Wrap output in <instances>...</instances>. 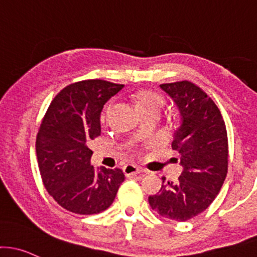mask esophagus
<instances>
[{
  "instance_id": "1",
  "label": "esophagus",
  "mask_w": 257,
  "mask_h": 257,
  "mask_svg": "<svg viewBox=\"0 0 257 257\" xmlns=\"http://www.w3.org/2000/svg\"><path fill=\"white\" fill-rule=\"evenodd\" d=\"M123 172L126 177H131V176H135V174L142 173V170L134 165H125L123 167Z\"/></svg>"
}]
</instances>
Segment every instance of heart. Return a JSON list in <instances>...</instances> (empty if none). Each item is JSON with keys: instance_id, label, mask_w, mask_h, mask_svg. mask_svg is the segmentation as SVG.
<instances>
[{"instance_id": "b5f03b06", "label": "heart", "mask_w": 257, "mask_h": 257, "mask_svg": "<svg viewBox=\"0 0 257 257\" xmlns=\"http://www.w3.org/2000/svg\"><path fill=\"white\" fill-rule=\"evenodd\" d=\"M163 105V98L160 96L159 94L154 91H149V90H144V91H140L139 94L137 95V106L138 108L140 109V112L144 111V109L149 108H157L161 109V107ZM112 108H113V105L109 103L108 106L106 107L105 113L102 115V120L106 122L108 120L109 114H111Z\"/></svg>"}]
</instances>
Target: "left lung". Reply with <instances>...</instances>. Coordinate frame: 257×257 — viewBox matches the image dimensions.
Instances as JSON below:
<instances>
[{
	"instance_id": "obj_1",
	"label": "left lung",
	"mask_w": 257,
	"mask_h": 257,
	"mask_svg": "<svg viewBox=\"0 0 257 257\" xmlns=\"http://www.w3.org/2000/svg\"><path fill=\"white\" fill-rule=\"evenodd\" d=\"M178 108L179 126L172 149L183 172L177 182L162 178L161 190L149 196L160 216L188 221L212 204L228 172L227 129L218 107L201 87L188 80L161 84Z\"/></svg>"
}]
</instances>
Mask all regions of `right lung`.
<instances>
[{
    "instance_id": "1",
    "label": "right lung",
    "mask_w": 257,
    "mask_h": 257,
    "mask_svg": "<svg viewBox=\"0 0 257 257\" xmlns=\"http://www.w3.org/2000/svg\"><path fill=\"white\" fill-rule=\"evenodd\" d=\"M123 84L100 79L66 86L52 100L36 137L39 170L47 193L78 215H95L112 205L124 180L122 170L90 165L89 144L101 134L103 105Z\"/></svg>"
}]
</instances>
